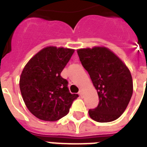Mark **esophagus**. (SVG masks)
Returning a JSON list of instances; mask_svg holds the SVG:
<instances>
[{
	"mask_svg": "<svg viewBox=\"0 0 147 147\" xmlns=\"http://www.w3.org/2000/svg\"><path fill=\"white\" fill-rule=\"evenodd\" d=\"M78 94H79V95H80L81 97H82V95H83V90H80V91L78 92Z\"/></svg>",
	"mask_w": 147,
	"mask_h": 147,
	"instance_id": "obj_1",
	"label": "esophagus"
}]
</instances>
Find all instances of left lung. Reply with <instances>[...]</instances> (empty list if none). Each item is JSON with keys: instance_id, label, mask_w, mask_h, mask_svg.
<instances>
[{"instance_id": "left-lung-1", "label": "left lung", "mask_w": 147, "mask_h": 147, "mask_svg": "<svg viewBox=\"0 0 147 147\" xmlns=\"http://www.w3.org/2000/svg\"><path fill=\"white\" fill-rule=\"evenodd\" d=\"M98 92V107L88 111L90 117L100 123L115 121L127 107L133 94V79L124 62L105 47L77 50Z\"/></svg>"}]
</instances>
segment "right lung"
<instances>
[{
    "label": "right lung",
    "mask_w": 147,
    "mask_h": 147,
    "mask_svg": "<svg viewBox=\"0 0 147 147\" xmlns=\"http://www.w3.org/2000/svg\"><path fill=\"white\" fill-rule=\"evenodd\" d=\"M75 49L47 47L26 63L20 78V89L28 110L37 118L55 121L65 116L77 94H71L61 72Z\"/></svg>",
    "instance_id": "right-lung-1"
}]
</instances>
